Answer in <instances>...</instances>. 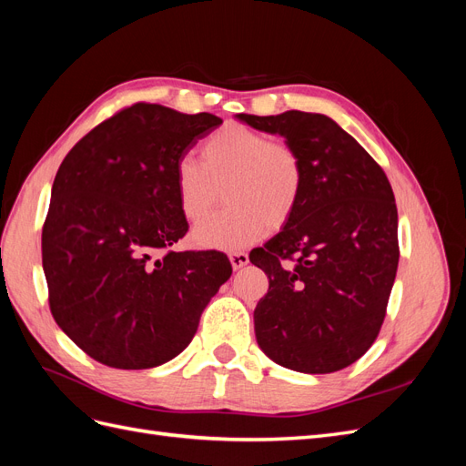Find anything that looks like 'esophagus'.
<instances>
[{
  "label": "esophagus",
  "mask_w": 466,
  "mask_h": 466,
  "mask_svg": "<svg viewBox=\"0 0 466 466\" xmlns=\"http://www.w3.org/2000/svg\"><path fill=\"white\" fill-rule=\"evenodd\" d=\"M229 260H231L233 270H238V268H243V266L248 264V255H247V252H231Z\"/></svg>",
  "instance_id": "esophagus-1"
}]
</instances>
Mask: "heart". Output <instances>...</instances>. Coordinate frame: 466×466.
<instances>
[{
	"mask_svg": "<svg viewBox=\"0 0 466 466\" xmlns=\"http://www.w3.org/2000/svg\"><path fill=\"white\" fill-rule=\"evenodd\" d=\"M303 188L299 151L241 124L211 134L200 147V161L182 155L175 163L178 208L188 221H204L225 190L229 208L192 235L206 248L238 250L258 241L268 228H284L299 208Z\"/></svg>",
	"mask_w": 466,
	"mask_h": 466,
	"instance_id": "1",
	"label": "heart"
}]
</instances>
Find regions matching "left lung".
<instances>
[{
    "label": "left lung",
    "instance_id": "1",
    "mask_svg": "<svg viewBox=\"0 0 466 466\" xmlns=\"http://www.w3.org/2000/svg\"><path fill=\"white\" fill-rule=\"evenodd\" d=\"M235 118L286 137L305 167L298 211L248 257L268 276L255 309L257 342L281 368L340 371L375 342L397 276L399 214L389 178L327 115Z\"/></svg>",
    "mask_w": 466,
    "mask_h": 466
}]
</instances>
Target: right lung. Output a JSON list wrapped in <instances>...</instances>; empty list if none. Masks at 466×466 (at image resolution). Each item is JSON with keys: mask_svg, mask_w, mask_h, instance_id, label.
<instances>
[{"mask_svg": "<svg viewBox=\"0 0 466 466\" xmlns=\"http://www.w3.org/2000/svg\"><path fill=\"white\" fill-rule=\"evenodd\" d=\"M221 122L137 103L83 136L56 173L42 228L50 311L108 368L177 358L233 272L218 250L163 255L188 231L175 163Z\"/></svg>", "mask_w": 466, "mask_h": 466, "instance_id": "1", "label": "right lung"}]
</instances>
